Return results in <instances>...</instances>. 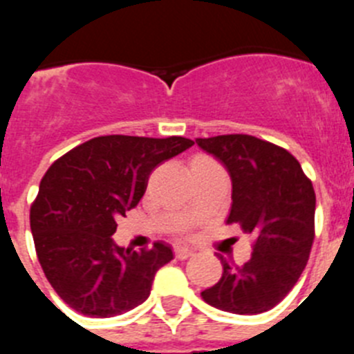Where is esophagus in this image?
<instances>
[{"instance_id": "1", "label": "esophagus", "mask_w": 354, "mask_h": 354, "mask_svg": "<svg viewBox=\"0 0 354 354\" xmlns=\"http://www.w3.org/2000/svg\"><path fill=\"white\" fill-rule=\"evenodd\" d=\"M192 255L194 252L192 250H188V248H176V250H174V257H176L178 260H187Z\"/></svg>"}]
</instances>
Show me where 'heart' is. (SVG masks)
I'll return each mask as SVG.
<instances>
[{
  "mask_svg": "<svg viewBox=\"0 0 354 354\" xmlns=\"http://www.w3.org/2000/svg\"><path fill=\"white\" fill-rule=\"evenodd\" d=\"M192 160H211V158L206 157V155H197V157H194Z\"/></svg>",
  "mask_w": 354,
  "mask_h": 354,
  "instance_id": "obj_1",
  "label": "heart"
}]
</instances>
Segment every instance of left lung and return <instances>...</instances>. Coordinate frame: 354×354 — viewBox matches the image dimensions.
<instances>
[{
	"label": "left lung",
	"instance_id": "obj_1",
	"mask_svg": "<svg viewBox=\"0 0 354 354\" xmlns=\"http://www.w3.org/2000/svg\"><path fill=\"white\" fill-rule=\"evenodd\" d=\"M232 180L227 223L253 237L243 267L220 257L222 279L201 297L234 315H260L281 302L299 281L315 241L316 194L299 160L285 148L248 134L197 138Z\"/></svg>",
	"mask_w": 354,
	"mask_h": 354
}]
</instances>
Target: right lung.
Instances as JSON below:
<instances>
[{
    "label": "right lung",
    "mask_w": 354,
    "mask_h": 354,
    "mask_svg": "<svg viewBox=\"0 0 354 354\" xmlns=\"http://www.w3.org/2000/svg\"><path fill=\"white\" fill-rule=\"evenodd\" d=\"M194 145L181 136H99L48 167L31 206L39 266L71 309L110 318L148 299L155 272L173 260L169 244L132 252L111 236L140 203L151 171Z\"/></svg>",
    "instance_id": "right-lung-1"
}]
</instances>
